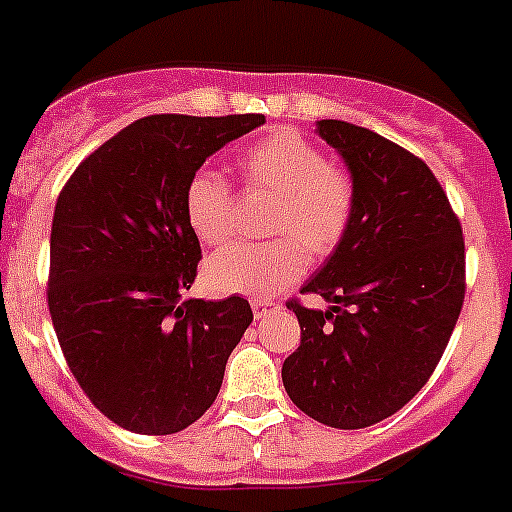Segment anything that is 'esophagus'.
<instances>
[{
  "label": "esophagus",
  "instance_id": "1",
  "mask_svg": "<svg viewBox=\"0 0 512 512\" xmlns=\"http://www.w3.org/2000/svg\"><path fill=\"white\" fill-rule=\"evenodd\" d=\"M275 310H280V305L275 303V300H267V298L252 300V313H255L257 321H262V318H267V315L275 313Z\"/></svg>",
  "mask_w": 512,
  "mask_h": 512
}]
</instances>
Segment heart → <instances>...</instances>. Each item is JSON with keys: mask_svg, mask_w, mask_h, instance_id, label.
<instances>
[{"mask_svg": "<svg viewBox=\"0 0 512 512\" xmlns=\"http://www.w3.org/2000/svg\"><path fill=\"white\" fill-rule=\"evenodd\" d=\"M242 186L272 194L267 245H229L204 265V283L217 295H275L315 260L333 255L353 227L356 181L295 128H278L237 156ZM184 217L204 245H222L232 229V189L212 169L191 174Z\"/></svg>", "mask_w": 512, "mask_h": 512, "instance_id": "b5f03b06", "label": "heart"}]
</instances>
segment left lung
<instances>
[{
  "mask_svg": "<svg viewBox=\"0 0 512 512\" xmlns=\"http://www.w3.org/2000/svg\"><path fill=\"white\" fill-rule=\"evenodd\" d=\"M358 191L343 245L303 285L331 303L298 315L285 358L295 407L336 429L399 412L437 369L465 303V240L442 184L419 156L346 121H318Z\"/></svg>",
  "mask_w": 512,
  "mask_h": 512,
  "instance_id": "1",
  "label": "left lung"
}]
</instances>
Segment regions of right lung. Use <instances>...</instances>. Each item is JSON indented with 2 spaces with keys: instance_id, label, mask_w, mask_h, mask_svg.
Returning a JSON list of instances; mask_svg holds the SVG:
<instances>
[{
  "instance_id": "obj_1",
  "label": "right lung",
  "mask_w": 512,
  "mask_h": 512,
  "mask_svg": "<svg viewBox=\"0 0 512 512\" xmlns=\"http://www.w3.org/2000/svg\"><path fill=\"white\" fill-rule=\"evenodd\" d=\"M262 123V113L141 118L95 148L57 197L52 326L85 396L128 432L197 422L252 323L240 295L181 298L202 260L184 189L214 151Z\"/></svg>"
}]
</instances>
